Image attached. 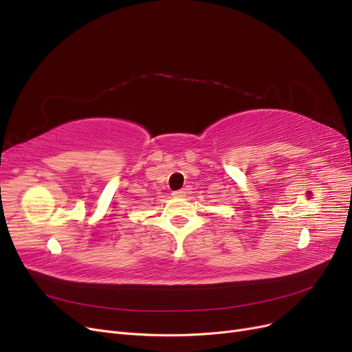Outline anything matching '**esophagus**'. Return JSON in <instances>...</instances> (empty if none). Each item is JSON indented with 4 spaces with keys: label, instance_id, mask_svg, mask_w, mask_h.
Listing matches in <instances>:
<instances>
[{
    "label": "esophagus",
    "instance_id": "1",
    "mask_svg": "<svg viewBox=\"0 0 352 352\" xmlns=\"http://www.w3.org/2000/svg\"><path fill=\"white\" fill-rule=\"evenodd\" d=\"M173 196H174V197L183 199V197H186V196H187V191H186V190H178V191H174V192H173Z\"/></svg>",
    "mask_w": 352,
    "mask_h": 352
}]
</instances>
